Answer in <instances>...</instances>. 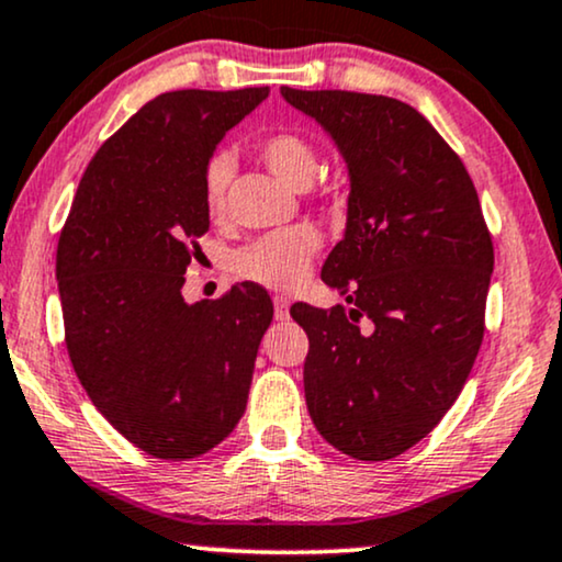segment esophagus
I'll return each mask as SVG.
<instances>
[{
	"mask_svg": "<svg viewBox=\"0 0 562 562\" xmlns=\"http://www.w3.org/2000/svg\"><path fill=\"white\" fill-rule=\"evenodd\" d=\"M274 318H280V322L290 318V301H288V297L274 295Z\"/></svg>",
	"mask_w": 562,
	"mask_h": 562,
	"instance_id": "34e87169",
	"label": "esophagus"
}]
</instances>
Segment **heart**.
<instances>
[{
	"label": "heart",
	"mask_w": 562,
	"mask_h": 562,
	"mask_svg": "<svg viewBox=\"0 0 562 562\" xmlns=\"http://www.w3.org/2000/svg\"><path fill=\"white\" fill-rule=\"evenodd\" d=\"M265 166L272 170L288 187L303 189L318 173V150L308 137L297 132H277L259 145ZM233 179V155L220 150L210 155L202 170V196L204 207L212 217L225 212V194ZM322 248V233L314 225L303 223L293 228L267 233L233 254V272L244 280L259 282L265 288L288 290L297 285L308 272L311 261Z\"/></svg>",
	"instance_id": "b5f03b06"
}]
</instances>
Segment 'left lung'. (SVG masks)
I'll return each instance as SVG.
<instances>
[{"label": "left lung", "instance_id": "1", "mask_svg": "<svg viewBox=\"0 0 562 562\" xmlns=\"http://www.w3.org/2000/svg\"><path fill=\"white\" fill-rule=\"evenodd\" d=\"M350 170L345 238L322 280L350 305L290 314L308 334L305 404L334 449L386 461L423 440L464 389L485 334L493 238L464 162L412 105L282 88Z\"/></svg>", "mask_w": 562, "mask_h": 562}]
</instances>
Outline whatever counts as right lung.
I'll return each instance as SVG.
<instances>
[{"label":"right lung","mask_w":562,"mask_h":562,"mask_svg":"<svg viewBox=\"0 0 562 562\" xmlns=\"http://www.w3.org/2000/svg\"><path fill=\"white\" fill-rule=\"evenodd\" d=\"M269 88L173 90L145 103L85 168L56 246L69 360L98 412L155 459L187 461L246 409L272 301L254 282L183 301L210 228L202 170Z\"/></svg>","instance_id":"obj_1"}]
</instances>
